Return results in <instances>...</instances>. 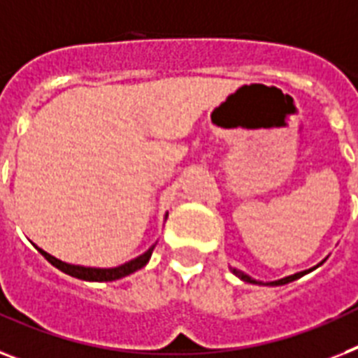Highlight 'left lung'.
<instances>
[{
    "mask_svg": "<svg viewBox=\"0 0 358 358\" xmlns=\"http://www.w3.org/2000/svg\"><path fill=\"white\" fill-rule=\"evenodd\" d=\"M309 271H313V268H309ZM309 271H303V273H296V274H292V276H287V278H282V280H278V282H271V285H283V283H289V282H292V280H298V278H302L303 274H307L309 273ZM232 273L236 274V276H239V278L241 280H245V282H250V283H256L254 282L252 278H249V276H247V274H243L241 273V271H232ZM259 283V282H258Z\"/></svg>",
    "mask_w": 358,
    "mask_h": 358,
    "instance_id": "8db88e82",
    "label": "left lung"
}]
</instances>
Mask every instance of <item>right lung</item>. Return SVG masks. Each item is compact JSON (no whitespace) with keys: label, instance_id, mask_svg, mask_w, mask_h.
Listing matches in <instances>:
<instances>
[{"label":"right lung","instance_id":"1","mask_svg":"<svg viewBox=\"0 0 358 358\" xmlns=\"http://www.w3.org/2000/svg\"><path fill=\"white\" fill-rule=\"evenodd\" d=\"M41 252V256L49 262L51 265H55L56 268H60L62 273L69 274V276H75V278L80 280H87V282H113V280L124 278V276H128V274L135 273L138 268H143L144 265L148 264V259L152 256L153 247L152 249H148L143 256H138V258L131 259L128 264L120 265V267L115 268H93V267H80V265H69L66 262H60V259H56L55 256L51 254H47L45 250L38 249Z\"/></svg>","mask_w":358,"mask_h":358}]
</instances>
